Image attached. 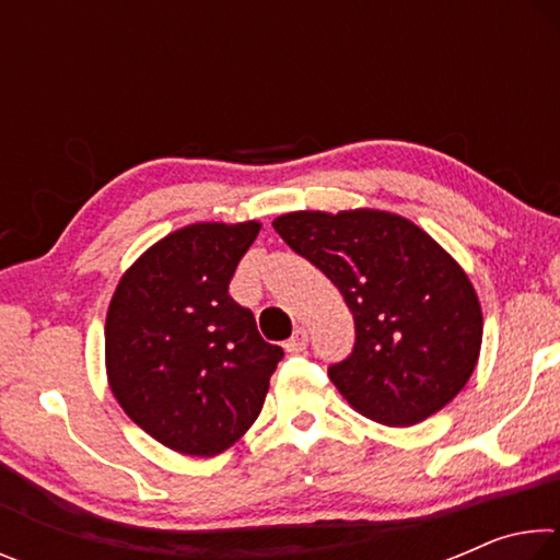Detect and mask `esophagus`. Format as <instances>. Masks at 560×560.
Segmentation results:
<instances>
[{"mask_svg":"<svg viewBox=\"0 0 560 560\" xmlns=\"http://www.w3.org/2000/svg\"><path fill=\"white\" fill-rule=\"evenodd\" d=\"M306 346H308V334L303 328H296L293 330V336L283 343V350H287V353H303Z\"/></svg>","mask_w":560,"mask_h":560,"instance_id":"1","label":"esophagus"}]
</instances>
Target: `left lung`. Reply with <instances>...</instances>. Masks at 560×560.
<instances>
[{
    "label": "left lung",
    "instance_id": "8db88e82",
    "mask_svg": "<svg viewBox=\"0 0 560 560\" xmlns=\"http://www.w3.org/2000/svg\"><path fill=\"white\" fill-rule=\"evenodd\" d=\"M293 252L336 283L355 348L328 377L355 412L410 428L452 402L481 350V303L457 259L400 214L287 212L271 222Z\"/></svg>",
    "mask_w": 560,
    "mask_h": 560
}]
</instances>
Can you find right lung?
<instances>
[{"label": "right lung", "mask_w": 560, "mask_h": 560, "mask_svg": "<svg viewBox=\"0 0 560 560\" xmlns=\"http://www.w3.org/2000/svg\"><path fill=\"white\" fill-rule=\"evenodd\" d=\"M261 224L195 222L130 264L106 316V375L132 422L167 450L217 457L257 420L283 358L230 296Z\"/></svg>", "instance_id": "add662e5"}]
</instances>
